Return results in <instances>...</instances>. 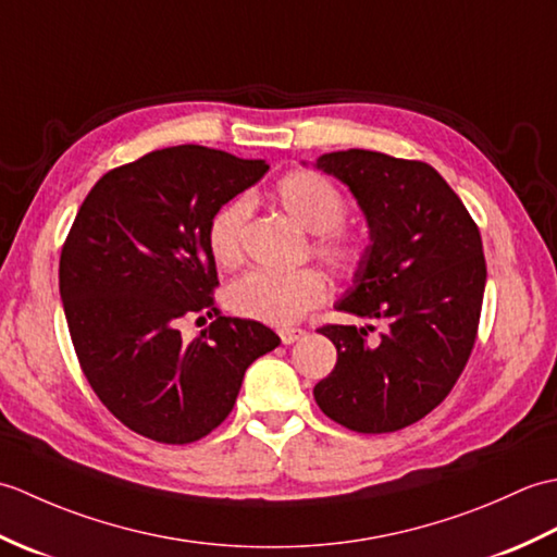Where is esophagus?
Listing matches in <instances>:
<instances>
[{
	"label": "esophagus",
	"mask_w": 557,
	"mask_h": 557,
	"mask_svg": "<svg viewBox=\"0 0 557 557\" xmlns=\"http://www.w3.org/2000/svg\"><path fill=\"white\" fill-rule=\"evenodd\" d=\"M304 335H306V330H301V327H285V330H280L282 345H294V342H299Z\"/></svg>",
	"instance_id": "34e87169"
}]
</instances>
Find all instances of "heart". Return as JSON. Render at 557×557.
<instances>
[{
    "label": "heart",
    "instance_id": "obj_1",
    "mask_svg": "<svg viewBox=\"0 0 557 557\" xmlns=\"http://www.w3.org/2000/svg\"><path fill=\"white\" fill-rule=\"evenodd\" d=\"M277 203L287 215L313 232L311 248L337 275H354L366 258V242L347 230L345 222L349 203L339 188L315 172H292L275 186ZM251 208L244 198L224 203L208 222L206 242L212 260L220 268H236L244 260L246 224ZM327 297V282L313 268L294 272L251 270L234 280L224 294L227 309L248 321L268 325L297 323Z\"/></svg>",
    "mask_w": 557,
    "mask_h": 557
}]
</instances>
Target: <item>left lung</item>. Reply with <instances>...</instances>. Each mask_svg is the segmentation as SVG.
Masks as SVG:
<instances>
[{
	"mask_svg": "<svg viewBox=\"0 0 557 557\" xmlns=\"http://www.w3.org/2000/svg\"><path fill=\"white\" fill-rule=\"evenodd\" d=\"M357 196L371 244L337 301L385 323L323 325L337 363L313 387L325 417L357 433H393L431 413L455 387L474 349L486 289L476 222L431 164L375 150L318 158Z\"/></svg>",
	"mask_w": 557,
	"mask_h": 557,
	"instance_id": "8db88e82",
	"label": "left lung"
}]
</instances>
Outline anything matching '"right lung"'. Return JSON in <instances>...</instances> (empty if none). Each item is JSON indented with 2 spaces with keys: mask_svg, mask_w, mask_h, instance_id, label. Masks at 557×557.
<instances>
[{
  "mask_svg": "<svg viewBox=\"0 0 557 557\" xmlns=\"http://www.w3.org/2000/svg\"><path fill=\"white\" fill-rule=\"evenodd\" d=\"M270 170L203 146L152 150L90 188L59 256V294L83 375L112 417L164 445L206 437L230 417L244 373L280 345L270 327L215 306L206 232ZM186 314L213 323L194 343Z\"/></svg>",
  "mask_w": 557,
  "mask_h": 557,
  "instance_id": "add662e5",
  "label": "right lung"
}]
</instances>
